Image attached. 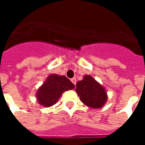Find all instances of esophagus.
<instances>
[{"label": "esophagus", "instance_id": "esophagus-1", "mask_svg": "<svg viewBox=\"0 0 145 145\" xmlns=\"http://www.w3.org/2000/svg\"><path fill=\"white\" fill-rule=\"evenodd\" d=\"M71 82H72L73 84H74V85H76V83H77V80H76V78H74H74H71Z\"/></svg>", "mask_w": 145, "mask_h": 145}]
</instances>
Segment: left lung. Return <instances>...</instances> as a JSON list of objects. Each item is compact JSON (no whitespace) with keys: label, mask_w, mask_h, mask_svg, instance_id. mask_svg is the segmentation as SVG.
<instances>
[{"label":"left lung","mask_w":145,"mask_h":145,"mask_svg":"<svg viewBox=\"0 0 145 145\" xmlns=\"http://www.w3.org/2000/svg\"><path fill=\"white\" fill-rule=\"evenodd\" d=\"M76 86V92L81 101L89 107L101 108L107 101L105 89L89 75L84 76V79L77 82Z\"/></svg>","instance_id":"1"}]
</instances>
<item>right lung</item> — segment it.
Listing matches in <instances>:
<instances>
[{
    "instance_id": "add662e5",
    "label": "right lung",
    "mask_w": 145,
    "mask_h": 145,
    "mask_svg": "<svg viewBox=\"0 0 145 145\" xmlns=\"http://www.w3.org/2000/svg\"><path fill=\"white\" fill-rule=\"evenodd\" d=\"M75 86L65 76L51 74L37 91V99L45 107H50L58 101L65 91L70 90Z\"/></svg>"
}]
</instances>
